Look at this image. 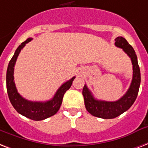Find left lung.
Returning <instances> with one entry per match:
<instances>
[{"mask_svg": "<svg viewBox=\"0 0 148 148\" xmlns=\"http://www.w3.org/2000/svg\"><path fill=\"white\" fill-rule=\"evenodd\" d=\"M115 41L116 46L123 49L132 62L133 78L130 88L121 99L113 102L96 99L86 85L82 89V95L87 111L91 115L103 119H113L127 110L136 100L140 85V72L137 55L133 47L124 38L121 36L116 38Z\"/></svg>", "mask_w": 148, "mask_h": 148, "instance_id": "1", "label": "left lung"}]
</instances>
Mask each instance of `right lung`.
Instances as JSON below:
<instances>
[{
  "label": "right lung",
  "mask_w": 148,
  "mask_h": 148,
  "mask_svg": "<svg viewBox=\"0 0 148 148\" xmlns=\"http://www.w3.org/2000/svg\"><path fill=\"white\" fill-rule=\"evenodd\" d=\"M32 38H27L26 41L22 42L16 49L13 57L9 62L8 69H7L6 82L7 91L10 101L12 106L18 113L33 121H42L51 116L55 115L61 106L64 94L72 86L73 81L75 76L71 79L66 82L59 87L53 98L46 102H33L29 101L23 98L16 89L15 83L14 81V69L16 60L20 53L21 50L25 47L27 43L32 41Z\"/></svg>",
  "instance_id": "right-lung-1"
}]
</instances>
